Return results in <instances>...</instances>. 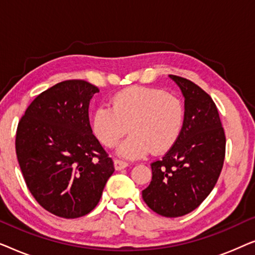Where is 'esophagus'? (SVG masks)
I'll list each match as a JSON object with an SVG mask.
<instances>
[{
  "instance_id": "esophagus-1",
  "label": "esophagus",
  "mask_w": 255,
  "mask_h": 255,
  "mask_svg": "<svg viewBox=\"0 0 255 255\" xmlns=\"http://www.w3.org/2000/svg\"><path fill=\"white\" fill-rule=\"evenodd\" d=\"M114 166H115V169H116V170H121V169L127 168V167L128 166V163L127 161H123V160L115 159L114 160Z\"/></svg>"
}]
</instances>
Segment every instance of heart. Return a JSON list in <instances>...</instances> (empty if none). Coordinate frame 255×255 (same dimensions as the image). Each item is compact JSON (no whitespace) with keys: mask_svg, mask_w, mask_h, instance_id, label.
<instances>
[{"mask_svg":"<svg viewBox=\"0 0 255 255\" xmlns=\"http://www.w3.org/2000/svg\"><path fill=\"white\" fill-rule=\"evenodd\" d=\"M186 123V106L179 96L151 87H131L117 93L111 108L101 106L92 117V131L106 147H115L127 134L131 135L118 148L128 159L141 158L149 149L165 153L179 140Z\"/></svg>","mask_w":255,"mask_h":255,"instance_id":"b5f03b06","label":"heart"}]
</instances>
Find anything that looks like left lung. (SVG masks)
<instances>
[{
	"label": "left lung",
	"mask_w": 255,
	"mask_h": 255,
	"mask_svg": "<svg viewBox=\"0 0 255 255\" xmlns=\"http://www.w3.org/2000/svg\"><path fill=\"white\" fill-rule=\"evenodd\" d=\"M169 76L184 96L186 123L176 144L151 163L152 181L142 200L158 215L181 217L195 210L217 183L226 139L210 95L190 80Z\"/></svg>",
	"instance_id": "8db88e82"
}]
</instances>
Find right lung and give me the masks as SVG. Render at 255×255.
<instances>
[{
    "label": "right lung",
    "mask_w": 255,
    "mask_h": 255,
    "mask_svg": "<svg viewBox=\"0 0 255 255\" xmlns=\"http://www.w3.org/2000/svg\"><path fill=\"white\" fill-rule=\"evenodd\" d=\"M99 92L85 80L59 82L31 102L17 127L16 154L27 189L58 217L89 214L115 172L89 123L90 99Z\"/></svg>",
    "instance_id": "add662e5"
}]
</instances>
